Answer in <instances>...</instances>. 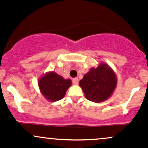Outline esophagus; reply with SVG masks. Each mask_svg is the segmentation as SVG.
Returning <instances> with one entry per match:
<instances>
[{
	"label": "esophagus",
	"instance_id": "34e87169",
	"mask_svg": "<svg viewBox=\"0 0 148 148\" xmlns=\"http://www.w3.org/2000/svg\"><path fill=\"white\" fill-rule=\"evenodd\" d=\"M72 83L74 85H78V84H79V79H78V78H74V79H73Z\"/></svg>",
	"mask_w": 148,
	"mask_h": 148
}]
</instances>
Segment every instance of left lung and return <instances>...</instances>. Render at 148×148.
I'll return each instance as SVG.
<instances>
[{
	"label": "left lung",
	"mask_w": 148,
	"mask_h": 148,
	"mask_svg": "<svg viewBox=\"0 0 148 148\" xmlns=\"http://www.w3.org/2000/svg\"><path fill=\"white\" fill-rule=\"evenodd\" d=\"M118 79L113 69L105 62L92 67L79 81L85 97L96 103L102 102L111 97L117 86Z\"/></svg>",
	"instance_id": "1"
}]
</instances>
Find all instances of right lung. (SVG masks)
<instances>
[{
    "label": "right lung",
    "mask_w": 148,
    "mask_h": 148,
    "mask_svg": "<svg viewBox=\"0 0 148 148\" xmlns=\"http://www.w3.org/2000/svg\"><path fill=\"white\" fill-rule=\"evenodd\" d=\"M71 86L70 79H64L53 71L47 72L38 80V86L42 95L51 102L62 99Z\"/></svg>",
    "instance_id": "add662e5"
}]
</instances>
